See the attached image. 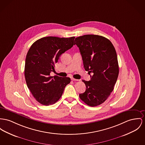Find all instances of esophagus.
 Here are the masks:
<instances>
[{
    "instance_id": "34e87169",
    "label": "esophagus",
    "mask_w": 145,
    "mask_h": 145,
    "mask_svg": "<svg viewBox=\"0 0 145 145\" xmlns=\"http://www.w3.org/2000/svg\"><path fill=\"white\" fill-rule=\"evenodd\" d=\"M71 80H72V81H78V80H77V79H75V78H71Z\"/></svg>"
}]
</instances>
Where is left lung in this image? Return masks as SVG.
Masks as SVG:
<instances>
[{
	"mask_svg": "<svg viewBox=\"0 0 145 145\" xmlns=\"http://www.w3.org/2000/svg\"><path fill=\"white\" fill-rule=\"evenodd\" d=\"M74 44L80 49L85 70L93 74L89 81L82 80L86 89L79 97L89 106H99L110 96L118 77L115 48L108 39L95 35L76 37Z\"/></svg>",
	"mask_w": 145,
	"mask_h": 145,
	"instance_id": "obj_1",
	"label": "left lung"
}]
</instances>
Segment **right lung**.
Segmentation results:
<instances>
[{"label": "right lung", "instance_id": "1", "mask_svg": "<svg viewBox=\"0 0 145 145\" xmlns=\"http://www.w3.org/2000/svg\"><path fill=\"white\" fill-rule=\"evenodd\" d=\"M75 37H46L35 42L25 60V77L33 96L39 103L49 106L56 103L62 96L69 77L51 76L60 56L74 45Z\"/></svg>", "mask_w": 145, "mask_h": 145}]
</instances>
